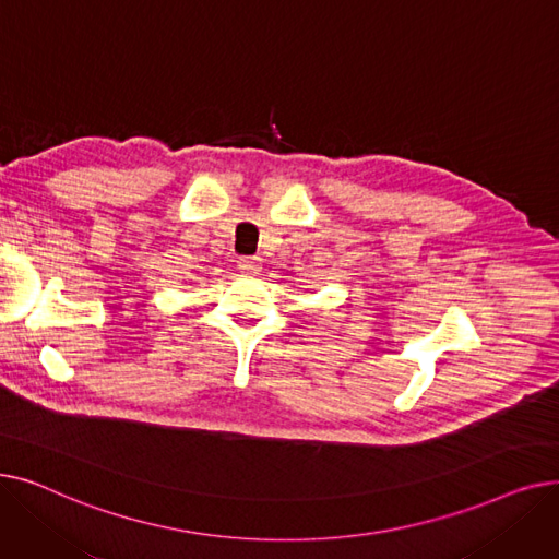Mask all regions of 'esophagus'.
I'll list each match as a JSON object with an SVG mask.
<instances>
[{
	"label": "esophagus",
	"mask_w": 559,
	"mask_h": 559,
	"mask_svg": "<svg viewBox=\"0 0 559 559\" xmlns=\"http://www.w3.org/2000/svg\"><path fill=\"white\" fill-rule=\"evenodd\" d=\"M260 267H262L260 258H255V255H242V258L238 260V270L245 272V274H258Z\"/></svg>",
	"instance_id": "esophagus-1"
}]
</instances>
